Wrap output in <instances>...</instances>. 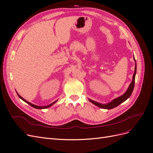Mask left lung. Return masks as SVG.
Returning a JSON list of instances; mask_svg holds the SVG:
<instances>
[{"label":"left lung","instance_id":"8db88e82","mask_svg":"<svg viewBox=\"0 0 153 153\" xmlns=\"http://www.w3.org/2000/svg\"><path fill=\"white\" fill-rule=\"evenodd\" d=\"M134 60H135V58H134ZM136 72H137V64H136V62H135V73H134L133 75V80L132 82H131L130 85H129L127 91H126V92L124 94H123L122 96L118 97V98H115L114 100H113L111 102L106 103V104H101L100 103L96 102V101H94L92 100L89 99V101L92 103H93L94 105H96L98 107H100L101 108H104V109H112L114 108L115 107H116L118 105H119L121 103H122L123 102H124V101H126L128 98H129L130 97L131 94H132L133 89H134V86H135V75H136Z\"/></svg>","mask_w":153,"mask_h":153}]
</instances>
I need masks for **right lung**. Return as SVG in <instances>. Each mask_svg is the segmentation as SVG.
I'll return each instance as SVG.
<instances>
[{"mask_svg":"<svg viewBox=\"0 0 153 153\" xmlns=\"http://www.w3.org/2000/svg\"><path fill=\"white\" fill-rule=\"evenodd\" d=\"M16 93H17V95L18 96V97H19V98H20V99H22L23 101H24L25 103H27V104H29V105H30L31 106H32V107H34V108H37V109H44V108H48V107H50V106H52L53 104H55V103L57 102V100H56V101H55L54 102H53L52 103H51V104H50V105H47V106H37V105H33L32 103H29V101H26L25 99H24L22 98V96H20L19 94H18V92H16Z\"/></svg>","mask_w":153,"mask_h":153,"instance_id":"right-lung-1","label":"right lung"}]
</instances>
